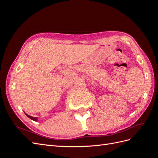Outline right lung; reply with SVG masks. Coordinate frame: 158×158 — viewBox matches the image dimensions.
I'll use <instances>...</instances> for the list:
<instances>
[{
	"label": "right lung",
	"instance_id": "add662e5",
	"mask_svg": "<svg viewBox=\"0 0 158 158\" xmlns=\"http://www.w3.org/2000/svg\"><path fill=\"white\" fill-rule=\"evenodd\" d=\"M26 116L27 117H29L30 118H31V120H33V121H37V117H31L30 115H28V114H26Z\"/></svg>",
	"mask_w": 158,
	"mask_h": 158
}]
</instances>
